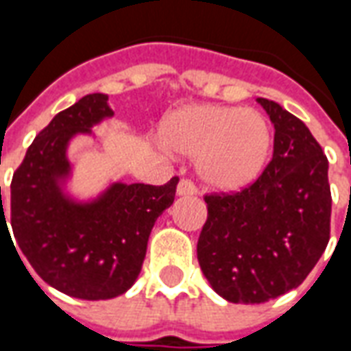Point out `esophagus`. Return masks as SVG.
Wrapping results in <instances>:
<instances>
[{"instance_id": "34e87169", "label": "esophagus", "mask_w": 351, "mask_h": 351, "mask_svg": "<svg viewBox=\"0 0 351 351\" xmlns=\"http://www.w3.org/2000/svg\"><path fill=\"white\" fill-rule=\"evenodd\" d=\"M195 193H197V190L190 180H180L178 186H176V195L178 197H190V195H195Z\"/></svg>"}]
</instances>
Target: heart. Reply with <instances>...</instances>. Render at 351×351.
<instances>
[{"label": "heart", "instance_id": "heart-1", "mask_svg": "<svg viewBox=\"0 0 351 351\" xmlns=\"http://www.w3.org/2000/svg\"><path fill=\"white\" fill-rule=\"evenodd\" d=\"M160 143L169 152L195 158L206 188L237 191L261 175L272 131L256 108L188 105L161 120Z\"/></svg>", "mask_w": 351, "mask_h": 351}]
</instances>
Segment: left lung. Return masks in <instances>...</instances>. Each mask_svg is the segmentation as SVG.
I'll list each match as a JSON object with an SVG mask.
<instances>
[{
  "instance_id": "1",
  "label": "left lung",
  "mask_w": 351,
  "mask_h": 351,
  "mask_svg": "<svg viewBox=\"0 0 351 351\" xmlns=\"http://www.w3.org/2000/svg\"><path fill=\"white\" fill-rule=\"evenodd\" d=\"M274 125L272 160L256 182L231 195H206L199 235L201 271L229 302L259 304L308 276L329 243V161L304 123L258 97Z\"/></svg>"
}]
</instances>
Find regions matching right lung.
<instances>
[{"label": "right lung", "mask_w": 351, "mask_h": 351, "mask_svg": "<svg viewBox=\"0 0 351 351\" xmlns=\"http://www.w3.org/2000/svg\"><path fill=\"white\" fill-rule=\"evenodd\" d=\"M107 101L90 93L58 112L11 182V228L27 263L49 286L86 301L112 299L135 284L150 231L173 205L178 184L176 176L163 186L112 182L88 201L65 191L73 175L69 143L114 116ZM0 223L7 226L3 208Z\"/></svg>", "instance_id": "obj_1"}]
</instances>
